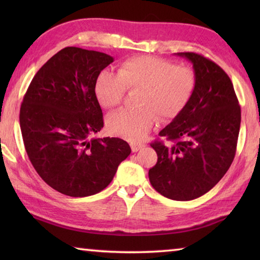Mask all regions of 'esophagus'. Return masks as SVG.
Returning a JSON list of instances; mask_svg holds the SVG:
<instances>
[{"instance_id": "1", "label": "esophagus", "mask_w": 260, "mask_h": 260, "mask_svg": "<svg viewBox=\"0 0 260 260\" xmlns=\"http://www.w3.org/2000/svg\"><path fill=\"white\" fill-rule=\"evenodd\" d=\"M143 147H144L143 143H136V142L131 143V148H132V151H133V152L139 151L140 149H142Z\"/></svg>"}]
</instances>
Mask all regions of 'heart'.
Instances as JSON below:
<instances>
[{
    "mask_svg": "<svg viewBox=\"0 0 260 260\" xmlns=\"http://www.w3.org/2000/svg\"><path fill=\"white\" fill-rule=\"evenodd\" d=\"M196 76L191 69L152 56H138L122 61L114 74L102 71L96 78L94 93L101 107L111 109L124 99L126 89H139V108L113 112L107 120L111 134L141 141L152 128L156 118L171 120L187 107L195 91Z\"/></svg>",
    "mask_w": 260,
    "mask_h": 260,
    "instance_id": "obj_1",
    "label": "heart"
}]
</instances>
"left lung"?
Returning <instances> with one entry per match:
<instances>
[{
  "mask_svg": "<svg viewBox=\"0 0 260 260\" xmlns=\"http://www.w3.org/2000/svg\"><path fill=\"white\" fill-rule=\"evenodd\" d=\"M191 61L195 91L181 113L159 132L166 142L150 146L157 152L149 170L151 186L167 199L191 201L211 190L235 157L241 108L230 77L206 57L178 52Z\"/></svg>",
  "mask_w": 260,
  "mask_h": 260,
  "instance_id": "left-lung-1",
  "label": "left lung"
}]
</instances>
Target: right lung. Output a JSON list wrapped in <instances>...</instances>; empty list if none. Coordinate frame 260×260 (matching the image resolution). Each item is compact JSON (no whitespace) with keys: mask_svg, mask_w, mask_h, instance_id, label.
I'll return each instance as SVG.
<instances>
[{"mask_svg":"<svg viewBox=\"0 0 260 260\" xmlns=\"http://www.w3.org/2000/svg\"><path fill=\"white\" fill-rule=\"evenodd\" d=\"M113 61L104 52L67 47L30 81L20 107L24 146L43 181L71 197L102 191L131 153L126 141L94 139L103 113L94 85Z\"/></svg>","mask_w":260,"mask_h":260,"instance_id":"1","label":"right lung"}]
</instances>
